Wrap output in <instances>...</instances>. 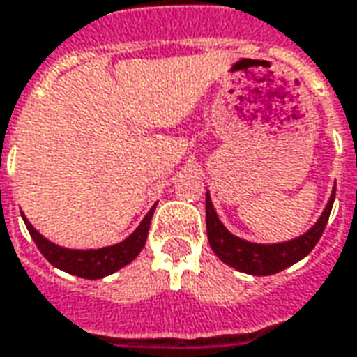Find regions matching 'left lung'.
<instances>
[{"instance_id":"8db88e82","label":"left lung","mask_w":357,"mask_h":357,"mask_svg":"<svg viewBox=\"0 0 357 357\" xmlns=\"http://www.w3.org/2000/svg\"><path fill=\"white\" fill-rule=\"evenodd\" d=\"M335 193L336 187L331 199H328L326 208L321 214V218L307 234L291 239V241L273 243V245L251 243V241L239 239L234 234H230L224 228V224L218 220L213 201L206 193V236H208V243L222 263L238 268L239 273H248L253 274V276H268V274L280 273L294 263L301 261L305 255H309L311 249L317 245V241L325 231L331 211H333Z\"/></svg>"}]
</instances>
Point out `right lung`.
<instances>
[{
    "label": "right lung",
    "mask_w": 357,
    "mask_h": 357,
    "mask_svg": "<svg viewBox=\"0 0 357 357\" xmlns=\"http://www.w3.org/2000/svg\"><path fill=\"white\" fill-rule=\"evenodd\" d=\"M154 208H156V204L144 216L143 222L139 224V228L129 238L123 239L121 243L102 249H86V251L59 248L56 243L48 241L44 236H40L24 216H22V220L26 224V230L34 239V243L38 245L40 253L46 257L52 265L69 274H75V276L96 280V278H104L108 274L116 273L121 266L129 265L141 253V249L144 248V241H146V236H149V226H151V220H153Z\"/></svg>",
    "instance_id": "1"
}]
</instances>
